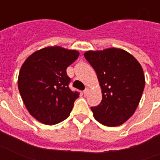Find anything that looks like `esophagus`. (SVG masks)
Returning a JSON list of instances; mask_svg holds the SVG:
<instances>
[{
  "mask_svg": "<svg viewBox=\"0 0 160 160\" xmlns=\"http://www.w3.org/2000/svg\"><path fill=\"white\" fill-rule=\"evenodd\" d=\"M88 92H89V89H88V88H85L84 91H83V94H84V95H88Z\"/></svg>",
  "mask_w": 160,
  "mask_h": 160,
  "instance_id": "esophagus-1",
  "label": "esophagus"
}]
</instances>
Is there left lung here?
<instances>
[{
    "mask_svg": "<svg viewBox=\"0 0 160 160\" xmlns=\"http://www.w3.org/2000/svg\"><path fill=\"white\" fill-rule=\"evenodd\" d=\"M84 57L96 72L102 93L100 105L91 107L94 118L106 126L123 124L136 112L144 90L141 64L132 54L117 48L89 50Z\"/></svg>",
    "mask_w": 160,
    "mask_h": 160,
    "instance_id": "1",
    "label": "left lung"
}]
</instances>
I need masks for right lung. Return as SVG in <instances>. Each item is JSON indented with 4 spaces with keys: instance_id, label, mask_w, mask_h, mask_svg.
Here are the masks:
<instances>
[{
    "instance_id": "right-lung-1",
    "label": "right lung",
    "mask_w": 160,
    "mask_h": 160,
    "mask_svg": "<svg viewBox=\"0 0 160 160\" xmlns=\"http://www.w3.org/2000/svg\"><path fill=\"white\" fill-rule=\"evenodd\" d=\"M78 56L77 50L47 47L24 60L18 74V90L26 109L37 121L53 125L69 117L79 94L69 88L66 68Z\"/></svg>"
}]
</instances>
